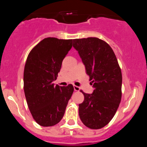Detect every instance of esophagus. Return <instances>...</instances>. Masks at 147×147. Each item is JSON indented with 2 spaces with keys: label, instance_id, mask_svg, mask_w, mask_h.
I'll use <instances>...</instances> for the list:
<instances>
[{
  "label": "esophagus",
  "instance_id": "1",
  "mask_svg": "<svg viewBox=\"0 0 147 147\" xmlns=\"http://www.w3.org/2000/svg\"><path fill=\"white\" fill-rule=\"evenodd\" d=\"M74 88L75 91H79V90H80V87L76 86V85H74Z\"/></svg>",
  "mask_w": 147,
  "mask_h": 147
}]
</instances>
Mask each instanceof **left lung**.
Instances as JSON below:
<instances>
[{
    "instance_id": "1",
    "label": "left lung",
    "mask_w": 147,
    "mask_h": 147,
    "mask_svg": "<svg viewBox=\"0 0 147 147\" xmlns=\"http://www.w3.org/2000/svg\"><path fill=\"white\" fill-rule=\"evenodd\" d=\"M78 51L94 90L84 94L79 105V115L88 128L101 129L112 120L121 99L122 75L112 48L97 37L75 39Z\"/></svg>"
}]
</instances>
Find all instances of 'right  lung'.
<instances>
[{
    "label": "right lung",
    "instance_id": "1",
    "mask_svg": "<svg viewBox=\"0 0 147 147\" xmlns=\"http://www.w3.org/2000/svg\"><path fill=\"white\" fill-rule=\"evenodd\" d=\"M73 40L48 37L30 51L23 74V88L32 117L42 127L58 124L74 92L72 85H54Z\"/></svg>",
    "mask_w": 147,
    "mask_h": 147
}]
</instances>
